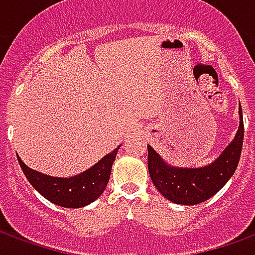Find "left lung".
I'll use <instances>...</instances> for the list:
<instances>
[{
    "mask_svg": "<svg viewBox=\"0 0 255 255\" xmlns=\"http://www.w3.org/2000/svg\"><path fill=\"white\" fill-rule=\"evenodd\" d=\"M243 115L239 108V127L224 151L201 168H183L168 164L147 144V168L151 182L164 197L179 205H198L212 198L224 187L236 171L243 146Z\"/></svg>",
    "mask_w": 255,
    "mask_h": 255,
    "instance_id": "8db88e82",
    "label": "left lung"
}]
</instances>
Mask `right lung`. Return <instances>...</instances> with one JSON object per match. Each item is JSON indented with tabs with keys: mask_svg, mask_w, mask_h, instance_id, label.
Masks as SVG:
<instances>
[{
	"mask_svg": "<svg viewBox=\"0 0 255 255\" xmlns=\"http://www.w3.org/2000/svg\"><path fill=\"white\" fill-rule=\"evenodd\" d=\"M119 149L120 146H117L109 154L102 157L95 165L71 177L49 176L34 171L30 166L25 165L19 155L17 161L27 180L42 197L58 206L78 209L94 202L105 191L111 177L112 165L115 162Z\"/></svg>",
	"mask_w": 255,
	"mask_h": 255,
	"instance_id": "1",
	"label": "right lung"
}]
</instances>
